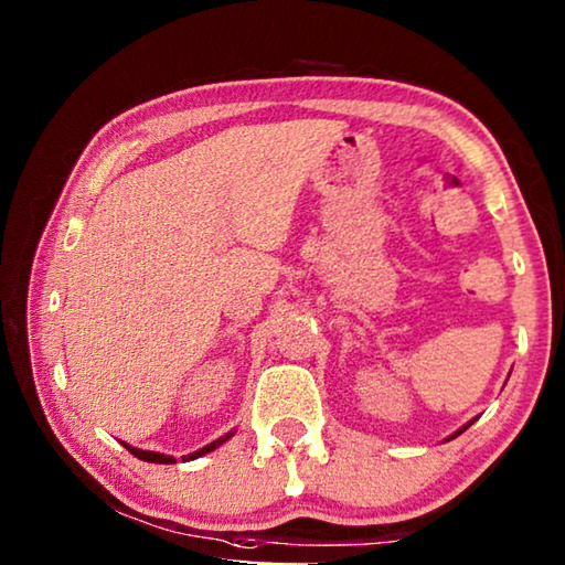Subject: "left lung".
Listing matches in <instances>:
<instances>
[{
    "label": "left lung",
    "mask_w": 565,
    "mask_h": 565,
    "mask_svg": "<svg viewBox=\"0 0 565 565\" xmlns=\"http://www.w3.org/2000/svg\"><path fill=\"white\" fill-rule=\"evenodd\" d=\"M473 420H476V418H473ZM473 420H468V424H466V426H463V428H458V431H456V434H454V436H448V441H451V438H456V436H458V434H463V431H466V428H468V426H471V424H473Z\"/></svg>",
    "instance_id": "1"
}]
</instances>
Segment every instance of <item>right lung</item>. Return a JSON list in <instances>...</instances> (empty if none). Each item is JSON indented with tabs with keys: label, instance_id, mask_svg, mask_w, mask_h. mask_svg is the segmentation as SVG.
Listing matches in <instances>:
<instances>
[{
	"label": "right lung",
	"instance_id": "right-lung-1",
	"mask_svg": "<svg viewBox=\"0 0 565 565\" xmlns=\"http://www.w3.org/2000/svg\"><path fill=\"white\" fill-rule=\"evenodd\" d=\"M232 436H234V431H228V434H224L222 438H216V441L206 444L204 448H199V451L184 456V458H181V461H194V458H199V456L212 454L214 448H218L222 444H226L228 438H232ZM121 444H124V441H121ZM124 448H129V454H134L137 458H141V461H149V463H177V458H174V456H164V454H157V451H141V448H134V446H129V444H124Z\"/></svg>",
	"mask_w": 565,
	"mask_h": 565
}]
</instances>
